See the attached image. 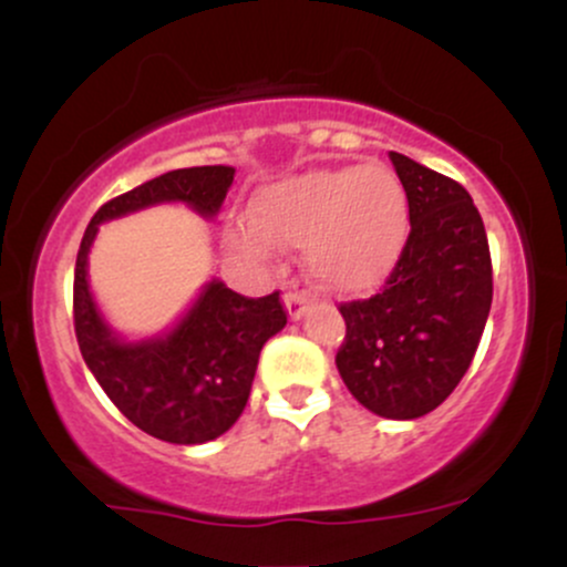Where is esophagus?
<instances>
[{
  "label": "esophagus",
  "instance_id": "esophagus-1",
  "mask_svg": "<svg viewBox=\"0 0 567 567\" xmlns=\"http://www.w3.org/2000/svg\"><path fill=\"white\" fill-rule=\"evenodd\" d=\"M285 306H288L290 320H301V317L306 315V309H309V296L301 290H288L285 292Z\"/></svg>",
  "mask_w": 567,
  "mask_h": 567
}]
</instances>
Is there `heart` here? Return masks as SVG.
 <instances>
[{"mask_svg":"<svg viewBox=\"0 0 567 567\" xmlns=\"http://www.w3.org/2000/svg\"><path fill=\"white\" fill-rule=\"evenodd\" d=\"M408 237V197L381 162L292 175L264 188L256 220L231 224L239 252L269 258L275 243L306 247L309 275L333 292L379 288Z\"/></svg>","mask_w":567,"mask_h":567,"instance_id":"heart-1","label":"heart"}]
</instances>
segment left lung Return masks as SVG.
<instances>
[{
  "mask_svg": "<svg viewBox=\"0 0 567 567\" xmlns=\"http://www.w3.org/2000/svg\"><path fill=\"white\" fill-rule=\"evenodd\" d=\"M410 231L383 290L338 306L347 336L336 365L357 402L383 419H419L470 370L493 301L485 224L464 186L389 154Z\"/></svg>",
  "mask_w": 567,
  "mask_h": 567,
  "instance_id": "1",
  "label": "left lung"
}]
</instances>
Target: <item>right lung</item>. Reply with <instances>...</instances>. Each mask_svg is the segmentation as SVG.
I'll use <instances>...</instances> for the list:
<instances>
[{
    "mask_svg": "<svg viewBox=\"0 0 567 567\" xmlns=\"http://www.w3.org/2000/svg\"><path fill=\"white\" fill-rule=\"evenodd\" d=\"M234 167L171 171L97 207L84 229L74 269V333L90 373L127 421L152 437L199 445L229 432L250 396L258 354L288 322L279 290L247 298L213 279L175 330L125 343L106 328L87 285V252L97 224L159 202H186L213 218L224 205Z\"/></svg>",
    "mask_w": 567,
    "mask_h": 567,
    "instance_id": "add662e5",
    "label": "right lung"
}]
</instances>
